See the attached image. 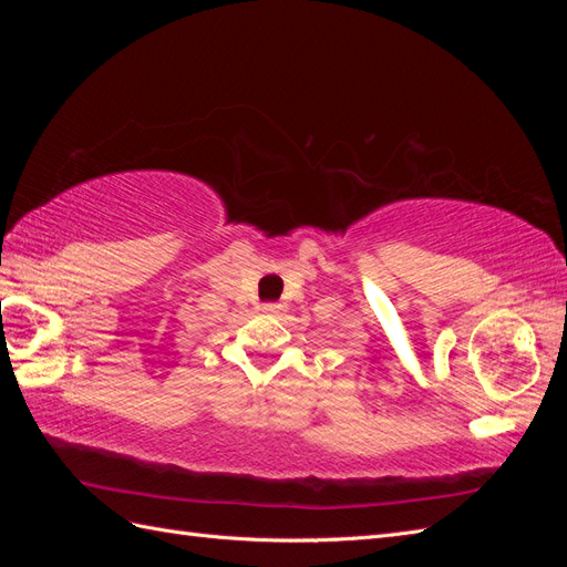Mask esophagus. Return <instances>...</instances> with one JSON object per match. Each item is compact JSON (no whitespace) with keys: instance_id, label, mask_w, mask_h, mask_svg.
Wrapping results in <instances>:
<instances>
[{"instance_id":"esophagus-1","label":"esophagus","mask_w":567,"mask_h":567,"mask_svg":"<svg viewBox=\"0 0 567 567\" xmlns=\"http://www.w3.org/2000/svg\"><path fill=\"white\" fill-rule=\"evenodd\" d=\"M281 310H284V307L279 302H265L262 305V312L265 315H281Z\"/></svg>"}]
</instances>
